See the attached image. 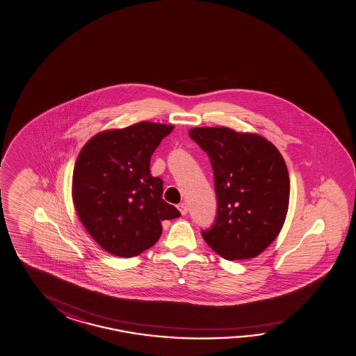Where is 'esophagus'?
I'll return each instance as SVG.
<instances>
[{"label":"esophagus","instance_id":"34e87169","mask_svg":"<svg viewBox=\"0 0 356 356\" xmlns=\"http://www.w3.org/2000/svg\"><path fill=\"white\" fill-rule=\"evenodd\" d=\"M177 209H179V211H180V213H181L182 215L188 214V205H186L185 202H181V204H179V205H177Z\"/></svg>","mask_w":356,"mask_h":356}]
</instances>
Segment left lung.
<instances>
[{"instance_id": "1", "label": "left lung", "mask_w": 356, "mask_h": 356, "mask_svg": "<svg viewBox=\"0 0 356 356\" xmlns=\"http://www.w3.org/2000/svg\"><path fill=\"white\" fill-rule=\"evenodd\" d=\"M188 136L207 152L218 210L202 232L215 253L239 261L261 254L280 234L289 202V177L280 151L262 136L228 127H197Z\"/></svg>"}]
</instances>
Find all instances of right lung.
<instances>
[{
  "label": "right lung",
  "instance_id": "1",
  "mask_svg": "<svg viewBox=\"0 0 356 356\" xmlns=\"http://www.w3.org/2000/svg\"><path fill=\"white\" fill-rule=\"evenodd\" d=\"M174 126L140 122L95 134L75 162L73 202L81 224L104 250L134 257L161 236L180 211L162 199L163 181L149 161Z\"/></svg>",
  "mask_w": 356,
  "mask_h": 356
}]
</instances>
